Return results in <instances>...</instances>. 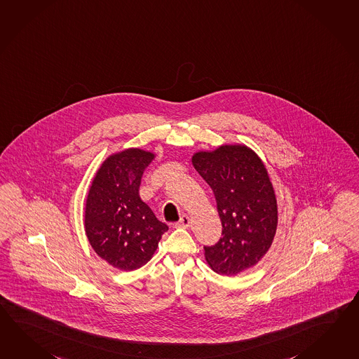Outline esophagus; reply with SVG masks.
<instances>
[{
  "mask_svg": "<svg viewBox=\"0 0 359 359\" xmlns=\"http://www.w3.org/2000/svg\"><path fill=\"white\" fill-rule=\"evenodd\" d=\"M191 225V217L188 215H183L180 217V220L175 224L177 228H188Z\"/></svg>",
  "mask_w": 359,
  "mask_h": 359,
  "instance_id": "34e87169",
  "label": "esophagus"
}]
</instances>
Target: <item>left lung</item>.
<instances>
[{
    "label": "left lung",
    "mask_w": 359,
    "mask_h": 359,
    "mask_svg": "<svg viewBox=\"0 0 359 359\" xmlns=\"http://www.w3.org/2000/svg\"><path fill=\"white\" fill-rule=\"evenodd\" d=\"M193 165L215 194L222 238L205 246L212 271L236 276L262 260L278 223L277 201L268 171L246 145H223L199 151Z\"/></svg>",
    "instance_id": "8db88e82"
}]
</instances>
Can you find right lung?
Returning <instances> with one entry per match:
<instances>
[{"mask_svg":"<svg viewBox=\"0 0 359 359\" xmlns=\"http://www.w3.org/2000/svg\"><path fill=\"white\" fill-rule=\"evenodd\" d=\"M154 154L116 153L99 168L88 191L85 229L91 248L111 266L134 271L151 260L168 226L139 196L144 170Z\"/></svg>","mask_w":359,"mask_h":359,"instance_id":"1","label":"right lung"}]
</instances>
